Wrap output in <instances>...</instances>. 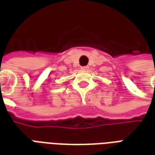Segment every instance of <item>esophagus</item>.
Wrapping results in <instances>:
<instances>
[{
  "label": "esophagus",
  "mask_w": 155,
  "mask_h": 155,
  "mask_svg": "<svg viewBox=\"0 0 155 155\" xmlns=\"http://www.w3.org/2000/svg\"><path fill=\"white\" fill-rule=\"evenodd\" d=\"M81 69L82 71H88L89 70V66H82Z\"/></svg>",
  "instance_id": "esophagus-1"
}]
</instances>
